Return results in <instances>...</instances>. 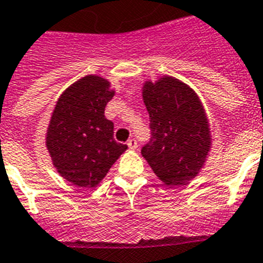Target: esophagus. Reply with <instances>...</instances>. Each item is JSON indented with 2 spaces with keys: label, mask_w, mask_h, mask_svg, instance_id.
I'll return each instance as SVG.
<instances>
[{
  "label": "esophagus",
  "mask_w": 263,
  "mask_h": 263,
  "mask_svg": "<svg viewBox=\"0 0 263 263\" xmlns=\"http://www.w3.org/2000/svg\"><path fill=\"white\" fill-rule=\"evenodd\" d=\"M127 145H128L129 149H136V148H138V143H136L135 139H129V140L127 141Z\"/></svg>",
  "instance_id": "34e87169"
}]
</instances>
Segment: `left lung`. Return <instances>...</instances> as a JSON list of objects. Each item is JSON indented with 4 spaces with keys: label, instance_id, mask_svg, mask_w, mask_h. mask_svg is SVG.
Wrapping results in <instances>:
<instances>
[{
    "label": "left lung",
    "instance_id": "obj_1",
    "mask_svg": "<svg viewBox=\"0 0 263 263\" xmlns=\"http://www.w3.org/2000/svg\"><path fill=\"white\" fill-rule=\"evenodd\" d=\"M141 97L152 131L141 155L165 185H186L200 175L212 149L204 104L189 84L171 75L143 82Z\"/></svg>",
    "mask_w": 263,
    "mask_h": 263
}]
</instances>
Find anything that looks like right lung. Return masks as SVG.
<instances>
[{
    "label": "right lung",
    "mask_w": 263,
    "mask_h": 263,
    "mask_svg": "<svg viewBox=\"0 0 263 263\" xmlns=\"http://www.w3.org/2000/svg\"><path fill=\"white\" fill-rule=\"evenodd\" d=\"M115 95L111 82L86 75L70 84L57 100L45 144L52 166L81 188H95L127 149L114 139V123L104 116Z\"/></svg>",
    "instance_id": "obj_1"
}]
</instances>
